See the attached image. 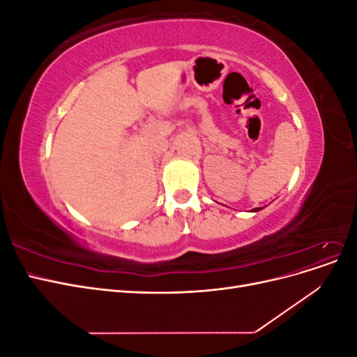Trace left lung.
Returning a JSON list of instances; mask_svg holds the SVG:
<instances>
[{
	"label": "left lung",
	"instance_id": "obj_1",
	"mask_svg": "<svg viewBox=\"0 0 357 357\" xmlns=\"http://www.w3.org/2000/svg\"><path fill=\"white\" fill-rule=\"evenodd\" d=\"M259 210H262V208H255V210H252V211H259Z\"/></svg>",
	"mask_w": 357,
	"mask_h": 357
}]
</instances>
